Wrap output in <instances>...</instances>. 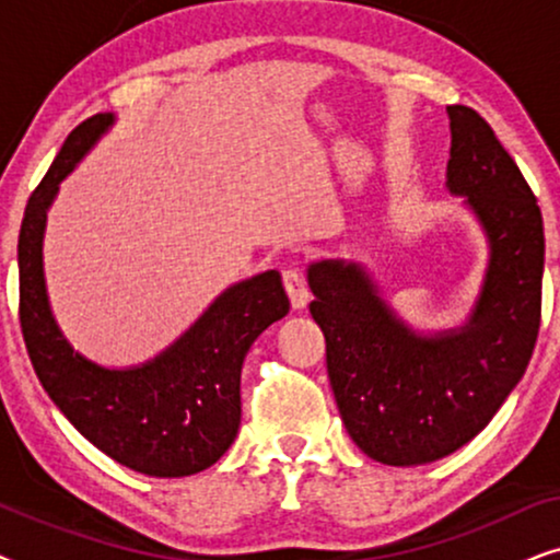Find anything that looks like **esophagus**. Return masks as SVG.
<instances>
[{
  "instance_id": "obj_1",
  "label": "esophagus",
  "mask_w": 560,
  "mask_h": 560,
  "mask_svg": "<svg viewBox=\"0 0 560 560\" xmlns=\"http://www.w3.org/2000/svg\"><path fill=\"white\" fill-rule=\"evenodd\" d=\"M282 282H285L290 305H293L295 311L305 308V303H308V288H305L301 270H298V267H285V270H282Z\"/></svg>"
}]
</instances>
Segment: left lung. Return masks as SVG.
Returning <instances> with one entry per match:
<instances>
[{"label":"left lung","mask_w":560,"mask_h":560,"mask_svg":"<svg viewBox=\"0 0 560 560\" xmlns=\"http://www.w3.org/2000/svg\"><path fill=\"white\" fill-rule=\"evenodd\" d=\"M446 188L462 196L489 259L469 318L423 334L405 324L354 259L308 265L311 316L351 441L374 462L420 466L469 443L523 380L540 328L546 236L530 186L469 106H446Z\"/></svg>","instance_id":"left-lung-1"}]
</instances>
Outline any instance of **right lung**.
I'll list each match as a JSON object with an SVG mask.
<instances>
[{"label":"right lung","instance_id":"1","mask_svg":"<svg viewBox=\"0 0 560 560\" xmlns=\"http://www.w3.org/2000/svg\"><path fill=\"white\" fill-rule=\"evenodd\" d=\"M114 121L112 112L81 121L30 196L18 242L22 336L45 393L83 439L148 477H190L234 443L244 357L267 326L288 316L290 301L280 272L267 270L229 285L171 347L142 364L117 370L71 347L45 288V224L60 183Z\"/></svg>","mask_w":560,"mask_h":560}]
</instances>
